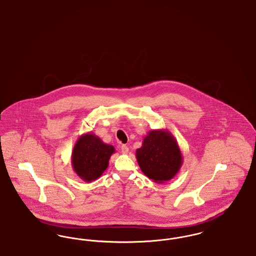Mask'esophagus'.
<instances>
[{"label": "esophagus", "instance_id": "1", "mask_svg": "<svg viewBox=\"0 0 256 256\" xmlns=\"http://www.w3.org/2000/svg\"><path fill=\"white\" fill-rule=\"evenodd\" d=\"M121 150H122V154H126L128 152V146H126V145H122L121 146Z\"/></svg>", "mask_w": 256, "mask_h": 256}]
</instances>
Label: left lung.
<instances>
[{"instance_id": "obj_1", "label": "left lung", "mask_w": 256, "mask_h": 256, "mask_svg": "<svg viewBox=\"0 0 256 256\" xmlns=\"http://www.w3.org/2000/svg\"><path fill=\"white\" fill-rule=\"evenodd\" d=\"M136 159L144 174L156 183L174 178L183 163L178 141L169 130L163 128L148 132L142 146L136 150Z\"/></svg>"}]
</instances>
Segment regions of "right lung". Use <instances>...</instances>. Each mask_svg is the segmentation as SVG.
Wrapping results in <instances>:
<instances>
[{"mask_svg":"<svg viewBox=\"0 0 256 256\" xmlns=\"http://www.w3.org/2000/svg\"><path fill=\"white\" fill-rule=\"evenodd\" d=\"M115 148L106 144L92 132H86L78 137L72 152V167L76 176L86 182L98 178L108 169L110 156Z\"/></svg>","mask_w":256,"mask_h":256,"instance_id":"add662e5","label":"right lung"}]
</instances>
